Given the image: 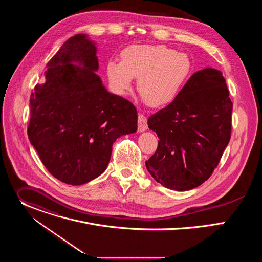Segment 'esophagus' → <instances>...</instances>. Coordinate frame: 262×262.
Returning a JSON list of instances; mask_svg holds the SVG:
<instances>
[{
    "instance_id": "esophagus-1",
    "label": "esophagus",
    "mask_w": 262,
    "mask_h": 262,
    "mask_svg": "<svg viewBox=\"0 0 262 262\" xmlns=\"http://www.w3.org/2000/svg\"><path fill=\"white\" fill-rule=\"evenodd\" d=\"M148 127L147 125V118L144 114H139L138 115V130L139 132H144Z\"/></svg>"
}]
</instances>
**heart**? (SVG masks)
<instances>
[{
  "mask_svg": "<svg viewBox=\"0 0 262 262\" xmlns=\"http://www.w3.org/2000/svg\"><path fill=\"white\" fill-rule=\"evenodd\" d=\"M192 72L188 55L165 46H130L121 53V62L106 65L108 83L119 95L126 94L138 79V91L151 106L172 102L180 93Z\"/></svg>",
  "mask_w": 262,
  "mask_h": 262,
  "instance_id": "heart-1",
  "label": "heart"
}]
</instances>
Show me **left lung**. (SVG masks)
<instances>
[{
	"label": "left lung",
	"mask_w": 262,
	"mask_h": 262,
	"mask_svg": "<svg viewBox=\"0 0 262 262\" xmlns=\"http://www.w3.org/2000/svg\"><path fill=\"white\" fill-rule=\"evenodd\" d=\"M232 101L220 70L195 72L179 95L148 119L160 139L146 168L162 185L189 191L217 167L231 137Z\"/></svg>",
	"instance_id": "1"
}]
</instances>
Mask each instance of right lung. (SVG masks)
<instances>
[{
    "label": "right lung",
    "mask_w": 262,
    "mask_h": 262,
    "mask_svg": "<svg viewBox=\"0 0 262 262\" xmlns=\"http://www.w3.org/2000/svg\"><path fill=\"white\" fill-rule=\"evenodd\" d=\"M47 67L46 83L30 98L29 140L54 177L84 184L106 169L116 139L137 130V110L102 86L96 48L85 34L65 41Z\"/></svg>",
    "instance_id": "add662e5"
}]
</instances>
